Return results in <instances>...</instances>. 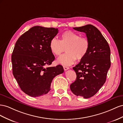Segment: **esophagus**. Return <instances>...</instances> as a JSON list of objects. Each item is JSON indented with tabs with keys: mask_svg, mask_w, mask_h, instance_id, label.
<instances>
[{
	"mask_svg": "<svg viewBox=\"0 0 123 123\" xmlns=\"http://www.w3.org/2000/svg\"><path fill=\"white\" fill-rule=\"evenodd\" d=\"M63 68H64V71H67V70L69 69V68L68 67H67V66H63Z\"/></svg>",
	"mask_w": 123,
	"mask_h": 123,
	"instance_id": "1",
	"label": "esophagus"
}]
</instances>
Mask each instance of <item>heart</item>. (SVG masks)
Instances as JSON below:
<instances>
[{"label": "heart", "mask_w": 123, "mask_h": 123, "mask_svg": "<svg viewBox=\"0 0 123 123\" xmlns=\"http://www.w3.org/2000/svg\"><path fill=\"white\" fill-rule=\"evenodd\" d=\"M49 48L54 55L58 56L65 51L67 53L57 59L59 64L69 66L77 60H81L89 51L90 42L86 37H82L79 33L71 30H66L60 36V40L52 38L49 42Z\"/></svg>", "instance_id": "b5f03b06"}]
</instances>
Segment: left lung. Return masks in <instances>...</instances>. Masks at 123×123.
Wrapping results in <instances>:
<instances>
[{
  "instance_id": "left-lung-1",
  "label": "left lung",
  "mask_w": 123,
  "mask_h": 123,
  "mask_svg": "<svg viewBox=\"0 0 123 123\" xmlns=\"http://www.w3.org/2000/svg\"><path fill=\"white\" fill-rule=\"evenodd\" d=\"M73 28L86 34L90 48L86 57L73 68L77 77L70 85V89L76 96L89 98L106 82L111 65L110 49L100 31L92 25Z\"/></svg>"
}]
</instances>
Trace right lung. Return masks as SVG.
I'll use <instances>...</instances> for the list:
<instances>
[{
  "label": "right lung",
  "instance_id": "right-lung-1",
  "mask_svg": "<svg viewBox=\"0 0 123 123\" xmlns=\"http://www.w3.org/2000/svg\"><path fill=\"white\" fill-rule=\"evenodd\" d=\"M58 33V28L34 26L16 42L11 57L13 74L21 90L29 96L48 93L52 79L64 72L61 65L46 67L55 59L49 42Z\"/></svg>",
  "mask_w": 123,
  "mask_h": 123
}]
</instances>
